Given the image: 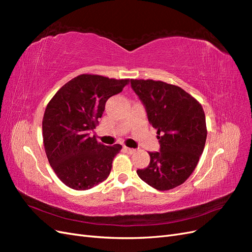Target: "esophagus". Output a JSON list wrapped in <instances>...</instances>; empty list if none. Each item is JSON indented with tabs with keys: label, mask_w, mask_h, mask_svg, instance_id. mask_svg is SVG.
<instances>
[{
	"label": "esophagus",
	"mask_w": 252,
	"mask_h": 252,
	"mask_svg": "<svg viewBox=\"0 0 252 252\" xmlns=\"http://www.w3.org/2000/svg\"><path fill=\"white\" fill-rule=\"evenodd\" d=\"M124 149L128 152V154H130V155H131V154H133V152L135 151V149H133V148H129V147H126V146L124 147Z\"/></svg>",
	"instance_id": "esophagus-1"
}]
</instances>
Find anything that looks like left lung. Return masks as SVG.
Returning a JSON list of instances; mask_svg holds the SVG:
<instances>
[{
	"label": "left lung",
	"instance_id": "obj_1",
	"mask_svg": "<svg viewBox=\"0 0 252 252\" xmlns=\"http://www.w3.org/2000/svg\"><path fill=\"white\" fill-rule=\"evenodd\" d=\"M145 105L149 123L157 129L158 152H149L150 163L136 173L157 190L182 185L193 172L203 154L207 128L202 105L184 89L154 80H131Z\"/></svg>",
	"mask_w": 252,
	"mask_h": 252
}]
</instances>
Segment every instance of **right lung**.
Returning <instances> with one entry per match:
<instances>
[{
	"instance_id": "obj_1",
	"label": "right lung",
	"mask_w": 252,
	"mask_h": 252,
	"mask_svg": "<svg viewBox=\"0 0 252 252\" xmlns=\"http://www.w3.org/2000/svg\"><path fill=\"white\" fill-rule=\"evenodd\" d=\"M129 79L84 73L67 82L47 104L42 128L48 162L58 178L74 190H87L108 178L122 146H105L89 131L98 125L108 98Z\"/></svg>"
}]
</instances>
